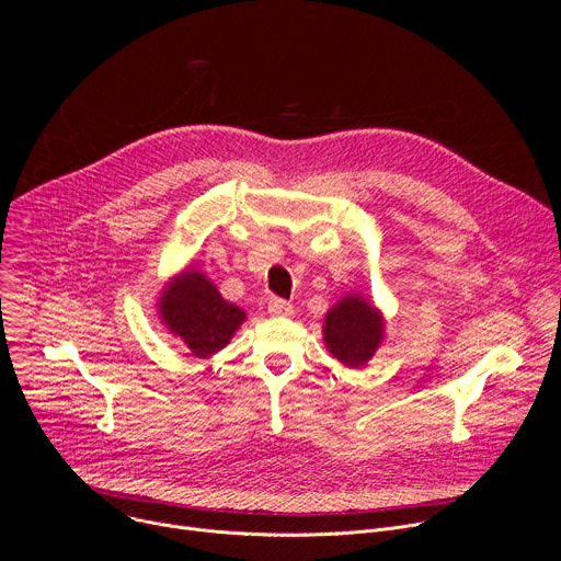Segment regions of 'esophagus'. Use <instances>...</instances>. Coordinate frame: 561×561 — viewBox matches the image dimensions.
I'll return each instance as SVG.
<instances>
[{"instance_id": "34e87169", "label": "esophagus", "mask_w": 561, "mask_h": 561, "mask_svg": "<svg viewBox=\"0 0 561 561\" xmlns=\"http://www.w3.org/2000/svg\"><path fill=\"white\" fill-rule=\"evenodd\" d=\"M268 312L275 317H288V314H293V304L282 297H273L268 301Z\"/></svg>"}]
</instances>
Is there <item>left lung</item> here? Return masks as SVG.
I'll use <instances>...</instances> for the list:
<instances>
[{
    "label": "left lung",
    "instance_id": "left-lung-1",
    "mask_svg": "<svg viewBox=\"0 0 561 561\" xmlns=\"http://www.w3.org/2000/svg\"><path fill=\"white\" fill-rule=\"evenodd\" d=\"M381 335V314L359 295L344 297L327 314L324 342L344 366H364L377 351Z\"/></svg>",
    "mask_w": 561,
    "mask_h": 561
}]
</instances>
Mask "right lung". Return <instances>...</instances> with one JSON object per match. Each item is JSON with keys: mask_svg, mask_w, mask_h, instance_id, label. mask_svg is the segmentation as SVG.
Instances as JSON below:
<instances>
[{"mask_svg": "<svg viewBox=\"0 0 561 561\" xmlns=\"http://www.w3.org/2000/svg\"><path fill=\"white\" fill-rule=\"evenodd\" d=\"M159 312L171 333L197 357H210L224 348L247 319L242 308L228 304L219 290L195 271H186L167 288Z\"/></svg>", "mask_w": 561, "mask_h": 561, "instance_id": "add662e5", "label": "right lung"}]
</instances>
